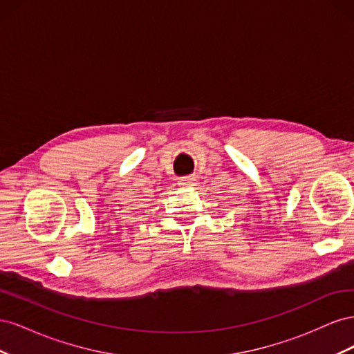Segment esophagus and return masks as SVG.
<instances>
[{
	"label": "esophagus",
	"instance_id": "esophagus-1",
	"mask_svg": "<svg viewBox=\"0 0 354 354\" xmlns=\"http://www.w3.org/2000/svg\"><path fill=\"white\" fill-rule=\"evenodd\" d=\"M178 185L183 186V187H194V186L198 185V183H196V177H195V176L183 177V178H181V180L178 181Z\"/></svg>",
	"mask_w": 354,
	"mask_h": 354
}]
</instances>
